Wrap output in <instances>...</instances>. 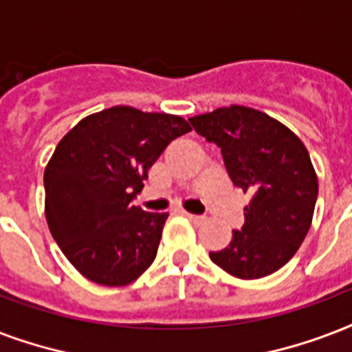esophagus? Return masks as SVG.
<instances>
[{
	"label": "esophagus",
	"mask_w": 352,
	"mask_h": 352,
	"mask_svg": "<svg viewBox=\"0 0 352 352\" xmlns=\"http://www.w3.org/2000/svg\"><path fill=\"white\" fill-rule=\"evenodd\" d=\"M184 214L189 220H192L195 224H201V222H206V217H204V214H192V213H187V211H185Z\"/></svg>",
	"instance_id": "obj_1"
}]
</instances>
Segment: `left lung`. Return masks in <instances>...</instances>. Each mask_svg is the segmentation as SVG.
Returning <instances> with one entry per match:
<instances>
[{
  "label": "left lung",
  "instance_id": "obj_1",
  "mask_svg": "<svg viewBox=\"0 0 352 352\" xmlns=\"http://www.w3.org/2000/svg\"><path fill=\"white\" fill-rule=\"evenodd\" d=\"M189 122L219 146L233 185L252 195L241 231L209 257L239 279L274 274L296 255L312 224L318 178L309 151L285 124L246 106L219 108Z\"/></svg>",
  "mask_w": 352,
  "mask_h": 352
}]
</instances>
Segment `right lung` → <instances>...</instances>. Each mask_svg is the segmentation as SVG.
Returning a JSON list of instances; mask_svg holds the SVG:
<instances>
[{"label":"right lung","instance_id":"1","mask_svg":"<svg viewBox=\"0 0 352 352\" xmlns=\"http://www.w3.org/2000/svg\"><path fill=\"white\" fill-rule=\"evenodd\" d=\"M189 122L168 113L113 106L65 133L43 173L45 219L75 268L104 287H124L156 258L167 213L132 200L148 168Z\"/></svg>","mask_w":352,"mask_h":352}]
</instances>
